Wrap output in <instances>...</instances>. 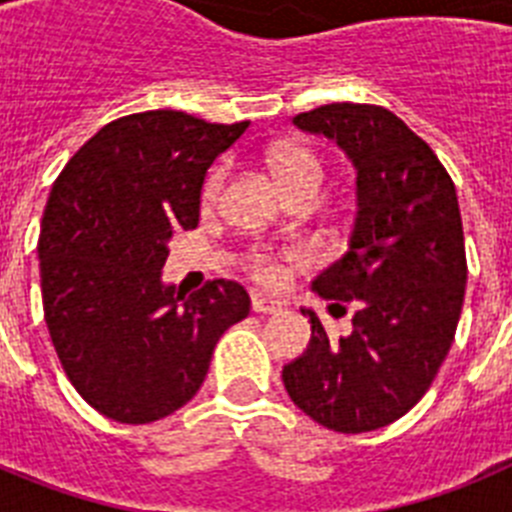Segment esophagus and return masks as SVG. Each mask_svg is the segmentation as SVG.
I'll return each mask as SVG.
<instances>
[{
    "label": "esophagus",
    "instance_id": "34e87169",
    "mask_svg": "<svg viewBox=\"0 0 512 512\" xmlns=\"http://www.w3.org/2000/svg\"><path fill=\"white\" fill-rule=\"evenodd\" d=\"M251 307H253V312H264V315H271V312H282L284 305L279 300H271V297L253 295Z\"/></svg>",
    "mask_w": 512,
    "mask_h": 512
}]
</instances>
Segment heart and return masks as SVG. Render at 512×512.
<instances>
[{"mask_svg": "<svg viewBox=\"0 0 512 512\" xmlns=\"http://www.w3.org/2000/svg\"><path fill=\"white\" fill-rule=\"evenodd\" d=\"M266 161H269L271 174H274V179H277L279 187L284 189L287 197L302 192L318 194L320 189H323L325 169L323 164H320V158L315 156L310 148L292 146V143H289V146H277L271 148ZM223 182L225 169L220 166V169H215L207 176L205 189H202V200L215 202L220 189H223ZM248 266H251L253 277L264 284H277L279 279H282V266H279V261L274 259V256H269V253H253Z\"/></svg>", "mask_w": 512, "mask_h": 512, "instance_id": "1", "label": "heart"}]
</instances>
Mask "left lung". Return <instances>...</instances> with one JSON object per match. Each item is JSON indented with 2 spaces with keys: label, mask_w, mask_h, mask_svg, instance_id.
Here are the masks:
<instances>
[{
  "label": "left lung",
  "mask_w": 512,
  "mask_h": 512,
  "mask_svg": "<svg viewBox=\"0 0 512 512\" xmlns=\"http://www.w3.org/2000/svg\"><path fill=\"white\" fill-rule=\"evenodd\" d=\"M354 161L348 251L312 289L356 302L351 333L330 338L312 310L310 346L282 369L297 408L338 433L395 423L428 392L454 341L467 253L449 171L423 138L377 104L336 102L292 120Z\"/></svg>",
  "instance_id": "1"
}]
</instances>
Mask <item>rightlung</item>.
Masks as SVG:
<instances>
[{
	"instance_id": "obj_1",
	"label": "right lung",
	"mask_w": 512,
	"mask_h": 512,
	"mask_svg": "<svg viewBox=\"0 0 512 512\" xmlns=\"http://www.w3.org/2000/svg\"><path fill=\"white\" fill-rule=\"evenodd\" d=\"M248 125L176 110L120 117L53 184L38 241L45 323L76 392L117 423L187 405L215 343L251 310L230 279L189 297L161 282L174 230L200 223L207 169Z\"/></svg>"
}]
</instances>
